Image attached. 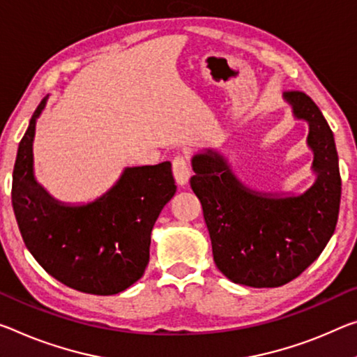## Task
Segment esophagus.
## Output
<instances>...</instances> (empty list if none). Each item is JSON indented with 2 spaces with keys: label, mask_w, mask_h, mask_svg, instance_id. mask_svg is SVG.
Segmentation results:
<instances>
[{
  "label": "esophagus",
  "mask_w": 357,
  "mask_h": 357,
  "mask_svg": "<svg viewBox=\"0 0 357 357\" xmlns=\"http://www.w3.org/2000/svg\"><path fill=\"white\" fill-rule=\"evenodd\" d=\"M173 174L176 183L184 185L189 181L190 176V167H189V158L185 154H178L173 158Z\"/></svg>",
  "instance_id": "1"
}]
</instances>
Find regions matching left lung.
<instances>
[{"mask_svg":"<svg viewBox=\"0 0 357 357\" xmlns=\"http://www.w3.org/2000/svg\"><path fill=\"white\" fill-rule=\"evenodd\" d=\"M294 114L310 123L318 179L301 197L262 195L245 188L218 152L192 158L190 188L199 197L216 267L236 284L278 287L302 275L335 231L342 178L333 133L313 100L289 90Z\"/></svg>","mask_w":357,"mask_h":357,"instance_id":"1","label":"left lung"}]
</instances>
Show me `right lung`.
Instances as JSON below:
<instances>
[{
	"mask_svg": "<svg viewBox=\"0 0 357 357\" xmlns=\"http://www.w3.org/2000/svg\"><path fill=\"white\" fill-rule=\"evenodd\" d=\"M36 107L13 172V206L22 238L38 264L73 289L112 296L143 276L151 231L176 192L172 163L133 167L106 195L86 206L54 202L33 178Z\"/></svg>",
	"mask_w": 357,
	"mask_h": 357,
	"instance_id": "right-lung-1",
	"label": "right lung"
}]
</instances>
